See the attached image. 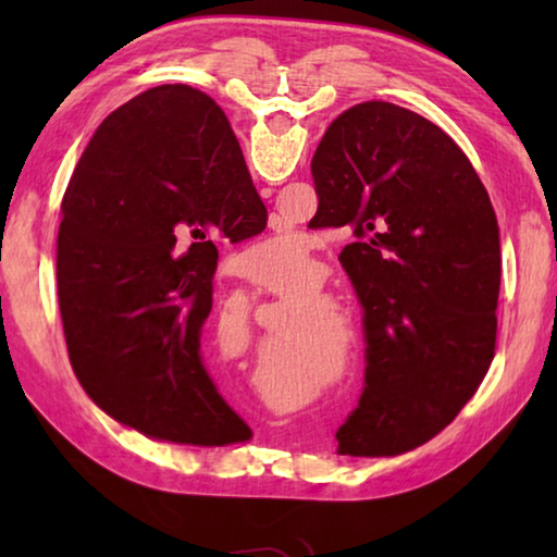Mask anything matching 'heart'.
<instances>
[{
    "label": "heart",
    "instance_id": "1",
    "mask_svg": "<svg viewBox=\"0 0 557 557\" xmlns=\"http://www.w3.org/2000/svg\"><path fill=\"white\" fill-rule=\"evenodd\" d=\"M309 243L299 233H277L245 250L243 268L260 287H285L301 282L312 270Z\"/></svg>",
    "mask_w": 557,
    "mask_h": 557
}]
</instances>
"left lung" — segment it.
<instances>
[{
    "label": "left lung",
    "instance_id": "8db88e82",
    "mask_svg": "<svg viewBox=\"0 0 557 557\" xmlns=\"http://www.w3.org/2000/svg\"><path fill=\"white\" fill-rule=\"evenodd\" d=\"M317 215L348 228L342 265L363 305L369 369L338 455L393 457L440 435L496 354L502 243L467 154L418 112H342L312 159Z\"/></svg>",
    "mask_w": 557,
    "mask_h": 557
}]
</instances>
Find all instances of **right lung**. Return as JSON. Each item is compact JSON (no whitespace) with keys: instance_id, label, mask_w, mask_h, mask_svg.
I'll return each instance as SVG.
<instances>
[{"instance_id":"1","label":"right lung","mask_w":557,"mask_h":557,"mask_svg":"<svg viewBox=\"0 0 557 557\" xmlns=\"http://www.w3.org/2000/svg\"><path fill=\"white\" fill-rule=\"evenodd\" d=\"M61 213L59 307L88 398L149 440L248 442L199 338L219 262L213 240L250 238L268 211L213 98L157 86L110 112L75 164Z\"/></svg>"}]
</instances>
